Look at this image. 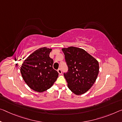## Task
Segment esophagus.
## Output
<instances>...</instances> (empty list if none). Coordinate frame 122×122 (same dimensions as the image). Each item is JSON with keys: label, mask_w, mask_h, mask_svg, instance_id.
I'll return each instance as SVG.
<instances>
[{"label": "esophagus", "mask_w": 122, "mask_h": 122, "mask_svg": "<svg viewBox=\"0 0 122 122\" xmlns=\"http://www.w3.org/2000/svg\"><path fill=\"white\" fill-rule=\"evenodd\" d=\"M57 71H58V73H59V74H62V71H61V69H57Z\"/></svg>", "instance_id": "esophagus-1"}]
</instances>
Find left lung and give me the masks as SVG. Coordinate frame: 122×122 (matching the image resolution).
<instances>
[{
	"label": "left lung",
	"mask_w": 122,
	"mask_h": 122,
	"mask_svg": "<svg viewBox=\"0 0 122 122\" xmlns=\"http://www.w3.org/2000/svg\"><path fill=\"white\" fill-rule=\"evenodd\" d=\"M68 71L64 73L68 87L76 95H81L90 90L95 82L99 73L98 61L81 48H64Z\"/></svg>",
	"instance_id": "left-lung-1"
}]
</instances>
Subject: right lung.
<instances>
[{"instance_id": "add662e5", "label": "right lung", "mask_w": 122, "mask_h": 122, "mask_svg": "<svg viewBox=\"0 0 122 122\" xmlns=\"http://www.w3.org/2000/svg\"><path fill=\"white\" fill-rule=\"evenodd\" d=\"M51 49L41 48L29 56L20 67L22 78L30 88L43 92L53 86L59 73L54 69L53 60L49 57Z\"/></svg>"}]
</instances>
